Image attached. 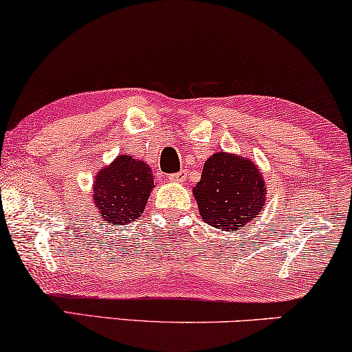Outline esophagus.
<instances>
[{
  "label": "esophagus",
  "instance_id": "obj_1",
  "mask_svg": "<svg viewBox=\"0 0 352 352\" xmlns=\"http://www.w3.org/2000/svg\"><path fill=\"white\" fill-rule=\"evenodd\" d=\"M185 177H186L185 170H182V172H177V173H170V175H168V180L175 182V184H182V182L185 180Z\"/></svg>",
  "mask_w": 352,
  "mask_h": 352
}]
</instances>
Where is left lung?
<instances>
[{
    "label": "left lung",
    "instance_id": "8db88e82",
    "mask_svg": "<svg viewBox=\"0 0 352 352\" xmlns=\"http://www.w3.org/2000/svg\"><path fill=\"white\" fill-rule=\"evenodd\" d=\"M193 195L208 226L234 232L261 212L266 190L263 175L250 159L217 153L204 162Z\"/></svg>",
    "mask_w": 352,
    "mask_h": 352
}]
</instances>
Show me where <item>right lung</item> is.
Returning <instances> with one entry per match:
<instances>
[{
    "label": "right lung",
    "mask_w": 352,
    "mask_h": 352,
    "mask_svg": "<svg viewBox=\"0 0 352 352\" xmlns=\"http://www.w3.org/2000/svg\"><path fill=\"white\" fill-rule=\"evenodd\" d=\"M153 188L154 177L143 161H136L131 155H118L96 177L92 199L97 219L126 226L143 214Z\"/></svg>",
    "instance_id": "right-lung-1"
}]
</instances>
